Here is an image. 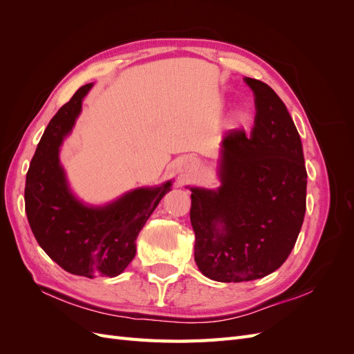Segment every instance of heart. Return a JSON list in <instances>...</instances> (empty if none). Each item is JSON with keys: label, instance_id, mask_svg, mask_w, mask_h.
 <instances>
[{"label": "heart", "instance_id": "b5f03b06", "mask_svg": "<svg viewBox=\"0 0 354 354\" xmlns=\"http://www.w3.org/2000/svg\"><path fill=\"white\" fill-rule=\"evenodd\" d=\"M246 121H248V113H246V112L242 111V109H238V111H234V112L232 113L229 125H230L232 128H238V127L245 125Z\"/></svg>", "mask_w": 354, "mask_h": 354}]
</instances>
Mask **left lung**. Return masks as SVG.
<instances>
[{
    "label": "left lung",
    "mask_w": 354,
    "mask_h": 354,
    "mask_svg": "<svg viewBox=\"0 0 354 354\" xmlns=\"http://www.w3.org/2000/svg\"><path fill=\"white\" fill-rule=\"evenodd\" d=\"M243 81L254 93L251 136L223 137L218 189L190 187L195 261L217 282L255 281L279 269L306 214L307 171L292 118L269 85Z\"/></svg>",
    "instance_id": "obj_1"
}]
</instances>
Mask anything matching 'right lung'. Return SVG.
I'll list each match as a JSON object with an SVG mask.
<instances>
[{
    "mask_svg": "<svg viewBox=\"0 0 354 354\" xmlns=\"http://www.w3.org/2000/svg\"><path fill=\"white\" fill-rule=\"evenodd\" d=\"M85 84L53 116L37 146L26 174L25 209L42 250L72 274L115 277L136 255V239L145 223L171 190L173 181L138 187L102 207L87 205L72 194L59 152L81 113Z\"/></svg>",
    "mask_w": 354,
    "mask_h": 354,
    "instance_id": "1",
    "label": "right lung"
}]
</instances>
